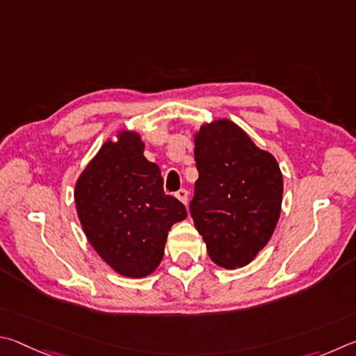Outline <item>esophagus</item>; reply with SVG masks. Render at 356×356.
I'll list each match as a JSON object with an SVG mask.
<instances>
[{
  "label": "esophagus",
  "mask_w": 356,
  "mask_h": 356,
  "mask_svg": "<svg viewBox=\"0 0 356 356\" xmlns=\"http://www.w3.org/2000/svg\"><path fill=\"white\" fill-rule=\"evenodd\" d=\"M175 197L178 198L179 202L181 203H184V204H188V198H189V192L186 191V189H179L177 194H175Z\"/></svg>",
  "instance_id": "obj_1"
}]
</instances>
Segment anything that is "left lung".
Masks as SVG:
<instances>
[{
    "instance_id": "1",
    "label": "left lung",
    "mask_w": 356,
    "mask_h": 356,
    "mask_svg": "<svg viewBox=\"0 0 356 356\" xmlns=\"http://www.w3.org/2000/svg\"><path fill=\"white\" fill-rule=\"evenodd\" d=\"M194 154L198 179L189 209L209 258L225 269L247 266L280 219L278 162L229 120L203 124Z\"/></svg>"
}]
</instances>
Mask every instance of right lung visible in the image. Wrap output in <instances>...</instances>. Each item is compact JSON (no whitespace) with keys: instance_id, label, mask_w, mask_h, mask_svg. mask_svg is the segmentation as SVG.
Listing matches in <instances>:
<instances>
[{"instance_id":"add662e5","label":"right lung","mask_w":356,"mask_h":356,"mask_svg":"<svg viewBox=\"0 0 356 356\" xmlns=\"http://www.w3.org/2000/svg\"><path fill=\"white\" fill-rule=\"evenodd\" d=\"M74 203L95 252L131 278L159 266L172 225L188 216L184 204L164 192L159 167L143 156V142L133 131L99 148L81 173Z\"/></svg>"}]
</instances>
